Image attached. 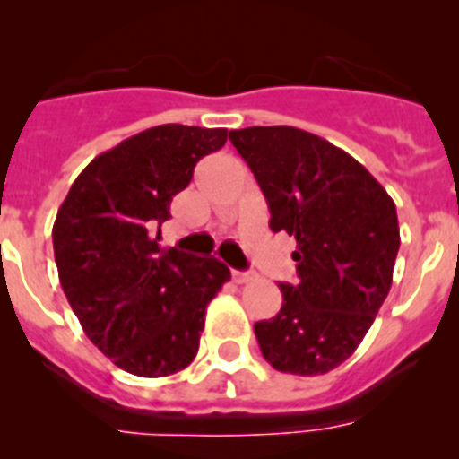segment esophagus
I'll use <instances>...</instances> for the list:
<instances>
[{
    "label": "esophagus",
    "instance_id": "esophagus-1",
    "mask_svg": "<svg viewBox=\"0 0 459 459\" xmlns=\"http://www.w3.org/2000/svg\"><path fill=\"white\" fill-rule=\"evenodd\" d=\"M253 273L251 271H233V280L238 281V284H247V281L253 280Z\"/></svg>",
    "mask_w": 459,
    "mask_h": 459
}]
</instances>
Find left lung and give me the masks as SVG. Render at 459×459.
Masks as SVG:
<instances>
[{"mask_svg": "<svg viewBox=\"0 0 459 459\" xmlns=\"http://www.w3.org/2000/svg\"><path fill=\"white\" fill-rule=\"evenodd\" d=\"M271 211L293 235L298 284H280V313L255 324L264 359L322 375L349 359L393 281L400 226L382 184L342 148L293 126L230 131Z\"/></svg>", "mask_w": 459, "mask_h": 459, "instance_id": "1", "label": "left lung"}]
</instances>
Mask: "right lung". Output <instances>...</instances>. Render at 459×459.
I'll use <instances>...</instances> for the list:
<instances>
[{
	"mask_svg": "<svg viewBox=\"0 0 459 459\" xmlns=\"http://www.w3.org/2000/svg\"><path fill=\"white\" fill-rule=\"evenodd\" d=\"M226 137V128H148L97 155L59 206L53 248L64 293L88 340L126 373L186 368L208 302L230 280L220 259L157 244L173 197Z\"/></svg>",
	"mask_w": 459,
	"mask_h": 459,
	"instance_id": "right-lung-1",
	"label": "right lung"
}]
</instances>
